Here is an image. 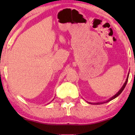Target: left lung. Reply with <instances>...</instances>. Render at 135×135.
I'll use <instances>...</instances> for the list:
<instances>
[{
    "label": "left lung",
    "mask_w": 135,
    "mask_h": 135,
    "mask_svg": "<svg viewBox=\"0 0 135 135\" xmlns=\"http://www.w3.org/2000/svg\"><path fill=\"white\" fill-rule=\"evenodd\" d=\"M129 73H128V76H127V79H126V82H125L124 83V85L123 86H122V87L120 88V90H119L118 92L117 93H116L115 95L114 96V97H112V98H110L109 99V100H107V101H105V102H100V103H94V104H96V105H99V104H103V103H107V102H110V101H111V100H114V98H115L116 97H118V96L119 95V94H120V93H121L122 92V91L124 90V89L125 88V87H126V84H127V83H128V77H129ZM89 103H91V104H92V103H90V102H89Z\"/></svg>",
    "instance_id": "left-lung-1"
}]
</instances>
